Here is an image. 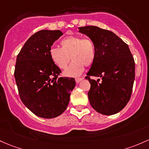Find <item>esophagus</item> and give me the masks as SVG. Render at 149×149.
<instances>
[{"label": "esophagus", "instance_id": "obj_1", "mask_svg": "<svg viewBox=\"0 0 149 149\" xmlns=\"http://www.w3.org/2000/svg\"><path fill=\"white\" fill-rule=\"evenodd\" d=\"M82 80H83L82 78H76V83H78L81 82Z\"/></svg>", "mask_w": 149, "mask_h": 149}]
</instances>
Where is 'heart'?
<instances>
[{"label":"heart","mask_w":149,"mask_h":149,"mask_svg":"<svg viewBox=\"0 0 149 149\" xmlns=\"http://www.w3.org/2000/svg\"><path fill=\"white\" fill-rule=\"evenodd\" d=\"M61 48L53 47L49 51L52 61L60 69H65L70 60L71 65L63 74L68 77H77L84 71V66H90L95 58V47L88 37L71 36L62 40Z\"/></svg>","instance_id":"heart-1"}]
</instances>
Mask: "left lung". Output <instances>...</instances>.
Here are the masks:
<instances>
[{"label": "left lung", "mask_w": 149, "mask_h": 149, "mask_svg": "<svg viewBox=\"0 0 149 149\" xmlns=\"http://www.w3.org/2000/svg\"><path fill=\"white\" fill-rule=\"evenodd\" d=\"M95 47V58L86 79L91 83L88 93L95 110L112 115L122 110L130 101L135 78V63L129 46L111 31L96 26L79 27ZM90 76L101 78L99 82Z\"/></svg>", "instance_id": "left-lung-1"}]
</instances>
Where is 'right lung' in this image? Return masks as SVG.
Masks as SVG:
<instances>
[{"instance_id":"right-lung-1","label":"right lung","mask_w":149,"mask_h":149,"mask_svg":"<svg viewBox=\"0 0 149 149\" xmlns=\"http://www.w3.org/2000/svg\"><path fill=\"white\" fill-rule=\"evenodd\" d=\"M63 33L43 29L31 36L16 59L14 76L19 95L32 113L54 118L66 109L75 80L58 77L61 71L51 59L49 51Z\"/></svg>"}]
</instances>
